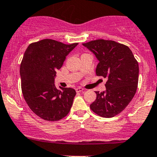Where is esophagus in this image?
Returning <instances> with one entry per match:
<instances>
[{"instance_id": "esophagus-1", "label": "esophagus", "mask_w": 157, "mask_h": 157, "mask_svg": "<svg viewBox=\"0 0 157 157\" xmlns=\"http://www.w3.org/2000/svg\"><path fill=\"white\" fill-rule=\"evenodd\" d=\"M83 90H84V89L80 88V87H78V88L76 89V92H77V93H80V92H83Z\"/></svg>"}]
</instances>
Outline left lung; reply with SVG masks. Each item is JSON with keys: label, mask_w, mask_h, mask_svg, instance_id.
Returning <instances> with one entry per match:
<instances>
[{"label": "left lung", "mask_w": 157, "mask_h": 157, "mask_svg": "<svg viewBox=\"0 0 157 157\" xmlns=\"http://www.w3.org/2000/svg\"><path fill=\"white\" fill-rule=\"evenodd\" d=\"M99 61L97 76L106 78L105 91L96 92L90 109L103 118H112L122 112L135 95L138 84L139 66L127 45L115 41L97 39L83 43Z\"/></svg>", "instance_id": "1"}]
</instances>
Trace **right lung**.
I'll return each instance as SVG.
<instances>
[{"instance_id": "right-lung-1", "label": "right lung", "mask_w": 157, "mask_h": 157, "mask_svg": "<svg viewBox=\"0 0 157 157\" xmlns=\"http://www.w3.org/2000/svg\"><path fill=\"white\" fill-rule=\"evenodd\" d=\"M77 44L42 39L30 44L23 55L20 69L23 97L30 109L45 121L62 119L72 106L75 90H58L54 83L56 71Z\"/></svg>"}]
</instances>
